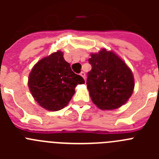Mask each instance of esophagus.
<instances>
[{
  "label": "esophagus",
  "instance_id": "esophagus-1",
  "mask_svg": "<svg viewBox=\"0 0 159 159\" xmlns=\"http://www.w3.org/2000/svg\"><path fill=\"white\" fill-rule=\"evenodd\" d=\"M80 75L81 76H82L83 78H84V80H85V73H84V71H81V72H80Z\"/></svg>",
  "mask_w": 159,
  "mask_h": 159
}]
</instances>
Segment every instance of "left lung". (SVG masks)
<instances>
[{
    "instance_id": "8db88e82",
    "label": "left lung",
    "mask_w": 159,
    "mask_h": 159,
    "mask_svg": "<svg viewBox=\"0 0 159 159\" xmlns=\"http://www.w3.org/2000/svg\"><path fill=\"white\" fill-rule=\"evenodd\" d=\"M91 57L88 62L92 70L88 73L87 85L92 102L102 110L120 107L134 90L131 70L117 55L104 48Z\"/></svg>"
}]
</instances>
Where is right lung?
<instances>
[{
	"label": "right lung",
	"mask_w": 159,
	"mask_h": 159,
	"mask_svg": "<svg viewBox=\"0 0 159 159\" xmlns=\"http://www.w3.org/2000/svg\"><path fill=\"white\" fill-rule=\"evenodd\" d=\"M84 83L83 77L71 71L60 51L38 61L29 77V88L35 100L52 111L67 106L75 94V87Z\"/></svg>",
	"instance_id": "1"
}]
</instances>
